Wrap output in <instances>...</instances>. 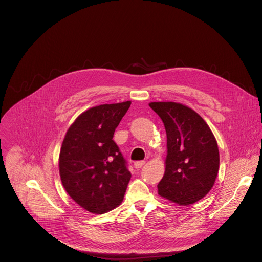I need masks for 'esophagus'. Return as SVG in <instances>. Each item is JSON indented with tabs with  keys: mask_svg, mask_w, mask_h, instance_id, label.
Instances as JSON below:
<instances>
[{
	"mask_svg": "<svg viewBox=\"0 0 262 262\" xmlns=\"http://www.w3.org/2000/svg\"><path fill=\"white\" fill-rule=\"evenodd\" d=\"M144 165H145V162H144V161H139V162H136V163L134 164V166H135L136 169H140V168H142Z\"/></svg>",
	"mask_w": 262,
	"mask_h": 262,
	"instance_id": "1",
	"label": "esophagus"
}]
</instances>
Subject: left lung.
<instances>
[{
  "label": "left lung",
  "instance_id": "8db88e82",
  "mask_svg": "<svg viewBox=\"0 0 262 262\" xmlns=\"http://www.w3.org/2000/svg\"><path fill=\"white\" fill-rule=\"evenodd\" d=\"M167 134L166 169L158 184L161 197L179 205L193 204L212 189L219 172L216 140L191 107L173 101L149 103Z\"/></svg>",
  "mask_w": 262,
  "mask_h": 262
}]
</instances>
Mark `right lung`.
I'll list each match as a JSON object with an SVG mask.
<instances>
[{"mask_svg": "<svg viewBox=\"0 0 262 262\" xmlns=\"http://www.w3.org/2000/svg\"><path fill=\"white\" fill-rule=\"evenodd\" d=\"M130 101L93 106L74 120L64 137L59 172L73 201L91 213L102 214L123 200L130 172L113 141Z\"/></svg>", "mask_w": 262, "mask_h": 262, "instance_id": "add662e5", "label": "right lung"}]
</instances>
